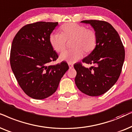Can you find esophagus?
I'll use <instances>...</instances> for the list:
<instances>
[{
    "label": "esophagus",
    "mask_w": 132,
    "mask_h": 132,
    "mask_svg": "<svg viewBox=\"0 0 132 132\" xmlns=\"http://www.w3.org/2000/svg\"><path fill=\"white\" fill-rule=\"evenodd\" d=\"M68 65H69V69H72V68H73V64H71V63H68Z\"/></svg>",
    "instance_id": "obj_1"
}]
</instances>
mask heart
I'll use <instances>...</instances> for the list:
<instances>
[{"label":"heart","mask_w":132,"mask_h":132,"mask_svg":"<svg viewBox=\"0 0 132 132\" xmlns=\"http://www.w3.org/2000/svg\"><path fill=\"white\" fill-rule=\"evenodd\" d=\"M61 33L51 34L50 42L56 52H61L66 48V40H72L71 46L73 50L65 51L59 57L61 61L68 63H74L79 60L83 55V51L86 54L90 53L97 43L95 31L74 23L63 24L61 27Z\"/></svg>","instance_id":"1"}]
</instances>
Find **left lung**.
<instances>
[{"mask_svg":"<svg viewBox=\"0 0 132 132\" xmlns=\"http://www.w3.org/2000/svg\"><path fill=\"white\" fill-rule=\"evenodd\" d=\"M90 24L97 35V43L92 52L82 61L92 64L85 68L81 63L73 65L77 71L75 84L81 92L96 96L104 94L117 81L125 58V51L117 31L109 23L83 20Z\"/></svg>","mask_w":132,"mask_h":132,"instance_id":"left-lung-1","label":"left lung"}]
</instances>
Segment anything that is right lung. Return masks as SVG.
<instances>
[{"label": "right lung", "instance_id": "1", "mask_svg": "<svg viewBox=\"0 0 132 132\" xmlns=\"http://www.w3.org/2000/svg\"><path fill=\"white\" fill-rule=\"evenodd\" d=\"M58 24L38 22L26 24L13 40L12 71L22 90L34 99L43 100L52 95L69 69L66 61L49 65L59 57L50 42V35Z\"/></svg>", "mask_w": 132, "mask_h": 132}]
</instances>
